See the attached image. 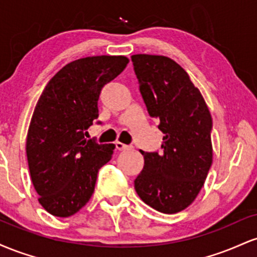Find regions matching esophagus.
<instances>
[{"label": "esophagus", "mask_w": 257, "mask_h": 257, "mask_svg": "<svg viewBox=\"0 0 257 257\" xmlns=\"http://www.w3.org/2000/svg\"><path fill=\"white\" fill-rule=\"evenodd\" d=\"M114 145H116V149L119 150V151H125V150H132L133 149V146L125 145V144L119 143V141H116V144H114Z\"/></svg>", "instance_id": "34e87169"}]
</instances>
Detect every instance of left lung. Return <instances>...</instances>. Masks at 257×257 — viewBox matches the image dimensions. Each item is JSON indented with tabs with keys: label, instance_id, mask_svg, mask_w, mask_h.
Returning a JSON list of instances; mask_svg holds the SVG:
<instances>
[{
	"label": "left lung",
	"instance_id": "left-lung-1",
	"mask_svg": "<svg viewBox=\"0 0 257 257\" xmlns=\"http://www.w3.org/2000/svg\"><path fill=\"white\" fill-rule=\"evenodd\" d=\"M132 61L147 111L164 134L161 152L140 150L145 163L135 191L157 211L179 213L198 196L213 163L210 112L187 72L170 58L135 54Z\"/></svg>",
	"mask_w": 257,
	"mask_h": 257
}]
</instances>
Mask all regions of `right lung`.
<instances>
[{
	"instance_id": "obj_1",
	"label": "right lung",
	"mask_w": 257,
	"mask_h": 257,
	"mask_svg": "<svg viewBox=\"0 0 257 257\" xmlns=\"http://www.w3.org/2000/svg\"><path fill=\"white\" fill-rule=\"evenodd\" d=\"M128 58L99 55L65 65L38 99L26 138V156L38 202L49 214L69 217L89 202L98 172L113 144L87 140L99 117L102 87L125 69Z\"/></svg>"
}]
</instances>
